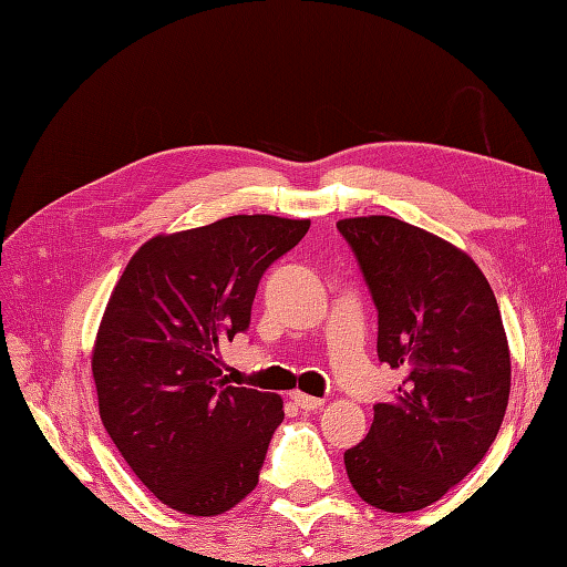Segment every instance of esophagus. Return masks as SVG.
<instances>
[{
  "instance_id": "obj_1",
  "label": "esophagus",
  "mask_w": 567,
  "mask_h": 567,
  "mask_svg": "<svg viewBox=\"0 0 567 567\" xmlns=\"http://www.w3.org/2000/svg\"><path fill=\"white\" fill-rule=\"evenodd\" d=\"M292 402L305 409V412H317V409L323 406V400H319V396H311V394H305V392H292Z\"/></svg>"
}]
</instances>
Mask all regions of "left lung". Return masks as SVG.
I'll use <instances>...</instances> for the list:
<instances>
[{
	"label": "left lung",
	"mask_w": 567,
	"mask_h": 567,
	"mask_svg": "<svg viewBox=\"0 0 567 567\" xmlns=\"http://www.w3.org/2000/svg\"><path fill=\"white\" fill-rule=\"evenodd\" d=\"M336 228L378 307V355L404 375L346 451V473L372 507L424 509L483 461L507 412L512 360L497 299L467 252L424 228L394 216Z\"/></svg>",
	"instance_id": "8db88e82"
}]
</instances>
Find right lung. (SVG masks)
<instances>
[{
    "label": "right lung",
    "mask_w": 567,
    "mask_h": 567,
    "mask_svg": "<svg viewBox=\"0 0 567 567\" xmlns=\"http://www.w3.org/2000/svg\"><path fill=\"white\" fill-rule=\"evenodd\" d=\"M309 219L236 214L146 240L118 277L92 351L102 424L155 497L224 514L256 489L282 400L234 388L219 346L250 323L262 272Z\"/></svg>",
    "instance_id": "right-lung-1"
}]
</instances>
